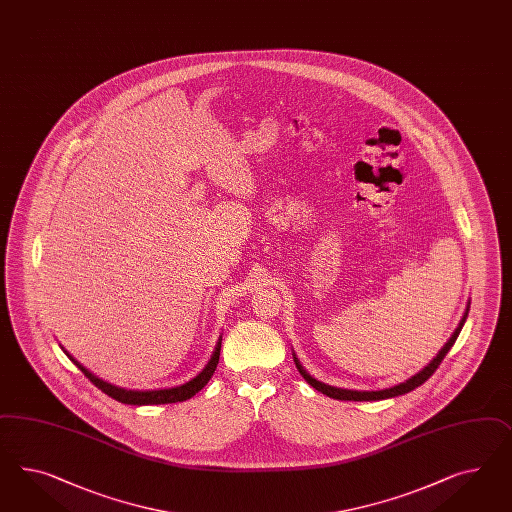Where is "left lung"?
<instances>
[{"instance_id": "1", "label": "left lung", "mask_w": 512, "mask_h": 512, "mask_svg": "<svg viewBox=\"0 0 512 512\" xmlns=\"http://www.w3.org/2000/svg\"><path fill=\"white\" fill-rule=\"evenodd\" d=\"M466 317H468V311H466L464 318L460 320V324H458V328H456L455 333H453V337H451V339L445 343L442 350H440V354H438L434 360L430 361L429 365H427L423 371H419V373L412 376L410 380L402 382L399 386L387 387V389H380V391H352V389H341V387L326 386V384H322V382L315 380L311 374L305 373V369L300 365L298 358H294V363H296L298 371H300V374L304 376L305 382H307L309 386L315 387V389H318L320 393H324V395H328V397H332V399H337V401H382V399L399 397V395H404V393L412 391L415 387L425 384V382L429 380L430 376L436 373V369L440 367V363H442L443 358L447 356V352L451 350V346L455 345L456 337H458V333L462 330V326H464V322H466Z\"/></svg>"}]
</instances>
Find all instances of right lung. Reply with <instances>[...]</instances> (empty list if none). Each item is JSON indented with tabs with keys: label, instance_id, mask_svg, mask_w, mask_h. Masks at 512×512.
Returning a JSON list of instances; mask_svg holds the SVG:
<instances>
[{
	"label": "right lung",
	"instance_id": "right-lung-1",
	"mask_svg": "<svg viewBox=\"0 0 512 512\" xmlns=\"http://www.w3.org/2000/svg\"><path fill=\"white\" fill-rule=\"evenodd\" d=\"M221 341L216 346L212 358L208 361L207 367L201 373L195 376L194 380L182 384V386L169 387V389H154V391H132V389H123V387H115L100 380L95 374L89 373L85 367H82L78 361L69 356L70 360L78 365V369L82 371L95 386L104 391L108 397L115 399V401L125 402V404H134V406H141V404H171V402H182L192 399L197 391H201L203 387L207 386L208 380L212 378V374L218 367L220 361Z\"/></svg>",
	"mask_w": 512,
	"mask_h": 512
}]
</instances>
